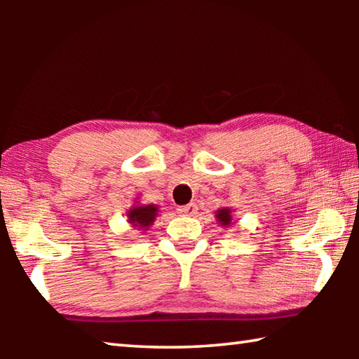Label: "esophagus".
<instances>
[{
    "label": "esophagus",
    "mask_w": 359,
    "mask_h": 359,
    "mask_svg": "<svg viewBox=\"0 0 359 359\" xmlns=\"http://www.w3.org/2000/svg\"><path fill=\"white\" fill-rule=\"evenodd\" d=\"M177 210H179V214L193 215V214H196L198 208H196V204H194V203H190V204H187V205H180Z\"/></svg>",
    "instance_id": "1"
}]
</instances>
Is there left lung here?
Returning <instances> with one entry per match:
<instances>
[{"label": "left lung", "instance_id": "1", "mask_svg": "<svg viewBox=\"0 0 359 359\" xmlns=\"http://www.w3.org/2000/svg\"><path fill=\"white\" fill-rule=\"evenodd\" d=\"M231 214H233V210H231L229 208H223V209H218L215 212V217H217L218 223L223 224V226H229L231 220H233V215Z\"/></svg>", "mask_w": 359, "mask_h": 359}]
</instances>
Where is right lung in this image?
I'll return each instance as SVG.
<instances>
[{
  "mask_svg": "<svg viewBox=\"0 0 359 359\" xmlns=\"http://www.w3.org/2000/svg\"><path fill=\"white\" fill-rule=\"evenodd\" d=\"M126 215H128V222L133 224V226L147 229L150 224L155 222V218L158 215V208L154 204H147V205L135 204Z\"/></svg>",
  "mask_w": 359,
  "mask_h": 359,
  "instance_id": "right-lung-1",
  "label": "right lung"
}]
</instances>
